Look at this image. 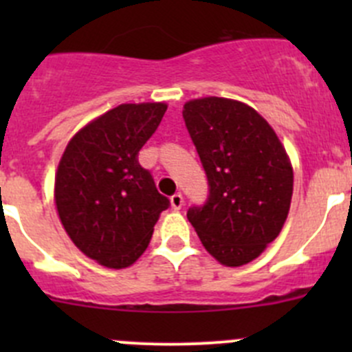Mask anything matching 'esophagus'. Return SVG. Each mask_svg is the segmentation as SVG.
Segmentation results:
<instances>
[{
    "label": "esophagus",
    "instance_id": "1",
    "mask_svg": "<svg viewBox=\"0 0 352 352\" xmlns=\"http://www.w3.org/2000/svg\"><path fill=\"white\" fill-rule=\"evenodd\" d=\"M170 204H172L173 209H180L184 206V196L180 192L173 194L172 197H170Z\"/></svg>",
    "mask_w": 352,
    "mask_h": 352
}]
</instances>
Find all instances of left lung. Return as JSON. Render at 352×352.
Segmentation results:
<instances>
[{
	"mask_svg": "<svg viewBox=\"0 0 352 352\" xmlns=\"http://www.w3.org/2000/svg\"><path fill=\"white\" fill-rule=\"evenodd\" d=\"M182 113L209 182L208 202L187 219L219 264L240 267L281 233L293 165L271 124L243 102L194 98Z\"/></svg>",
	"mask_w": 352,
	"mask_h": 352,
	"instance_id": "obj_1",
	"label": "left lung"
}]
</instances>
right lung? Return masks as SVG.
Segmentation results:
<instances>
[{"label":"right lung","mask_w":352,"mask_h":352,"mask_svg":"<svg viewBox=\"0 0 352 352\" xmlns=\"http://www.w3.org/2000/svg\"><path fill=\"white\" fill-rule=\"evenodd\" d=\"M166 107L165 102L117 105L81 127L59 160V219L78 250L109 269L129 267L144 254L170 204L138 162Z\"/></svg>","instance_id":"obj_1"}]
</instances>
